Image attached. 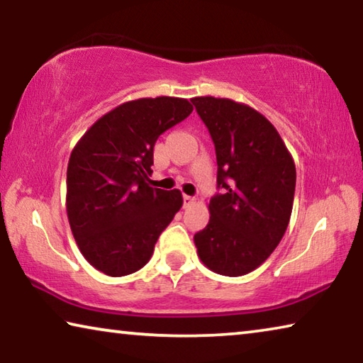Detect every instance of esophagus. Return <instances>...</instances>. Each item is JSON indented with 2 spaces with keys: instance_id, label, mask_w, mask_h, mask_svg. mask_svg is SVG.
I'll list each match as a JSON object with an SVG mask.
<instances>
[{
  "instance_id": "34e87169",
  "label": "esophagus",
  "mask_w": 363,
  "mask_h": 363,
  "mask_svg": "<svg viewBox=\"0 0 363 363\" xmlns=\"http://www.w3.org/2000/svg\"><path fill=\"white\" fill-rule=\"evenodd\" d=\"M195 203V196H190V195H184V206H190Z\"/></svg>"
}]
</instances>
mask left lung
Masks as SVG:
<instances>
[{"label":"left lung","mask_w":363,"mask_h":363,"mask_svg":"<svg viewBox=\"0 0 363 363\" xmlns=\"http://www.w3.org/2000/svg\"><path fill=\"white\" fill-rule=\"evenodd\" d=\"M211 134L218 187L208 205L210 223L196 232V255L213 272L240 277L277 248L290 223L296 167L266 116L225 97H194Z\"/></svg>","instance_id":"8db88e82"}]
</instances>
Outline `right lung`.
<instances>
[{
	"label": "right lung",
	"instance_id": "obj_1",
	"mask_svg": "<svg viewBox=\"0 0 363 363\" xmlns=\"http://www.w3.org/2000/svg\"><path fill=\"white\" fill-rule=\"evenodd\" d=\"M181 97L120 104L73 147L67 167V216L79 251L110 277L143 269L160 233L182 206L181 190L149 186L158 136L192 113Z\"/></svg>",
	"mask_w": 363,
	"mask_h": 363
}]
</instances>
